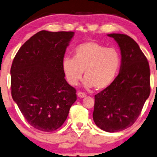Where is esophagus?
<instances>
[{"mask_svg":"<svg viewBox=\"0 0 157 157\" xmlns=\"http://www.w3.org/2000/svg\"><path fill=\"white\" fill-rule=\"evenodd\" d=\"M77 95H78V98H85V97L86 96V94L84 93V92H78V94H77Z\"/></svg>","mask_w":157,"mask_h":157,"instance_id":"1","label":"esophagus"}]
</instances>
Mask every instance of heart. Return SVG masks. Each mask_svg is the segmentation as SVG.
Here are the masks:
<instances>
[{"label": "heart", "instance_id": "1", "mask_svg": "<svg viewBox=\"0 0 157 157\" xmlns=\"http://www.w3.org/2000/svg\"><path fill=\"white\" fill-rule=\"evenodd\" d=\"M121 63V55L117 49L87 41L75 46L73 58H64L62 67L66 80L72 86L78 84L84 71V86L102 90L115 80Z\"/></svg>", "mask_w": 157, "mask_h": 157}]
</instances>
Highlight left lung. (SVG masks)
Listing matches in <instances>:
<instances>
[{
	"label": "left lung",
	"mask_w": 157,
	"mask_h": 157,
	"mask_svg": "<svg viewBox=\"0 0 157 157\" xmlns=\"http://www.w3.org/2000/svg\"><path fill=\"white\" fill-rule=\"evenodd\" d=\"M121 50L119 75L94 95L93 119L102 130L116 132L128 128L138 119L150 94V68L138 44L124 34L111 33Z\"/></svg>",
	"instance_id": "left-lung-1"
}]
</instances>
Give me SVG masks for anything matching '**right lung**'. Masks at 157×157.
<instances>
[{
  "mask_svg": "<svg viewBox=\"0 0 157 157\" xmlns=\"http://www.w3.org/2000/svg\"><path fill=\"white\" fill-rule=\"evenodd\" d=\"M73 32L41 30L17 52L11 67V96L34 128L52 132L66 120L76 100L62 67Z\"/></svg>",
  "mask_w": 157,
  "mask_h": 157,
  "instance_id": "right-lung-1",
  "label": "right lung"
}]
</instances>
